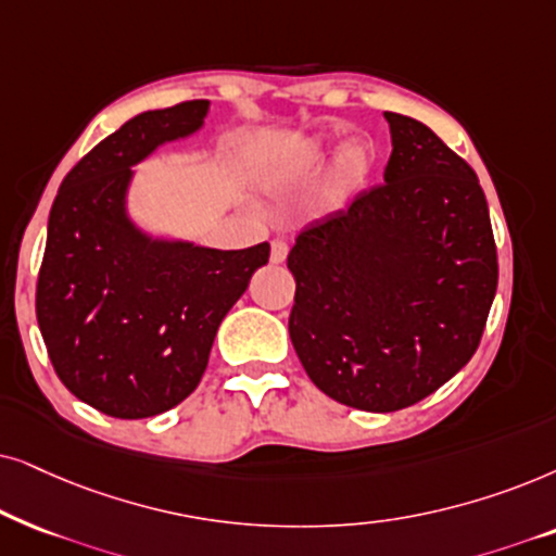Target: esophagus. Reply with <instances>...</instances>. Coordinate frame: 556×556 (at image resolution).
I'll list each match as a JSON object with an SVG mask.
<instances>
[{"mask_svg":"<svg viewBox=\"0 0 556 556\" xmlns=\"http://www.w3.org/2000/svg\"><path fill=\"white\" fill-rule=\"evenodd\" d=\"M287 254H290V247L282 239H274L271 241V264H282Z\"/></svg>","mask_w":556,"mask_h":556,"instance_id":"esophagus-1","label":"esophagus"}]
</instances>
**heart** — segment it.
<instances>
[{
  "label": "heart",
  "mask_w": 556,
  "mask_h": 556,
  "mask_svg": "<svg viewBox=\"0 0 556 556\" xmlns=\"http://www.w3.org/2000/svg\"><path fill=\"white\" fill-rule=\"evenodd\" d=\"M320 160V152H307L305 157H302V165H313V162ZM368 173V154L364 150H351L345 152L343 157L338 162V175H336V195L340 192L351 190L364 180Z\"/></svg>",
  "instance_id": "heart-1"
}]
</instances>
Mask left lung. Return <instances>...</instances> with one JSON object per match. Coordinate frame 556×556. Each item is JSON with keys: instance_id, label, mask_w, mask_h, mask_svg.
Wrapping results in <instances>:
<instances>
[{"instance_id": "left-lung-1", "label": "left lung", "mask_w": 556, "mask_h": 556, "mask_svg": "<svg viewBox=\"0 0 556 556\" xmlns=\"http://www.w3.org/2000/svg\"><path fill=\"white\" fill-rule=\"evenodd\" d=\"M383 182L300 231L290 338L317 389L364 412L434 394L478 351L498 256L476 173L432 129L387 111Z\"/></svg>"}]
</instances>
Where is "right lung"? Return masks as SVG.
<instances>
[{"label":"right lung","instance_id":"add662e5","mask_svg":"<svg viewBox=\"0 0 556 556\" xmlns=\"http://www.w3.org/2000/svg\"><path fill=\"white\" fill-rule=\"evenodd\" d=\"M208 101L144 111L65 175L37 274L50 364L80 402L116 419L173 409L203 379L213 338L269 243L239 251L150 239L127 216L131 165L203 127Z\"/></svg>","mask_w":556,"mask_h":556}]
</instances>
